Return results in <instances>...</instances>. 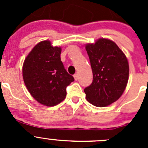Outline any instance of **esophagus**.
Listing matches in <instances>:
<instances>
[{"instance_id":"obj_1","label":"esophagus","mask_w":148,"mask_h":148,"mask_svg":"<svg viewBox=\"0 0 148 148\" xmlns=\"http://www.w3.org/2000/svg\"><path fill=\"white\" fill-rule=\"evenodd\" d=\"M73 76H74V78H75V81L78 80V74H77V73H76V74H75V75H73Z\"/></svg>"}]
</instances>
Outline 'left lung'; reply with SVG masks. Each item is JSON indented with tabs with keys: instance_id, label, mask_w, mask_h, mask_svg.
<instances>
[{
	"instance_id": "1",
	"label": "left lung",
	"mask_w": 148,
	"mask_h": 148,
	"mask_svg": "<svg viewBox=\"0 0 148 148\" xmlns=\"http://www.w3.org/2000/svg\"><path fill=\"white\" fill-rule=\"evenodd\" d=\"M92 82L84 89L90 104L102 108L118 100L126 88L129 65L125 55L113 41L100 38L86 45Z\"/></svg>"
}]
</instances>
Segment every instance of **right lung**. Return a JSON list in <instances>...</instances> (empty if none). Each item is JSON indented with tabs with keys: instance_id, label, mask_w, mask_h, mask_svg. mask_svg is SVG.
<instances>
[{
	"instance_id": "add662e5",
	"label": "right lung",
	"mask_w": 148,
	"mask_h": 148,
	"mask_svg": "<svg viewBox=\"0 0 148 148\" xmlns=\"http://www.w3.org/2000/svg\"><path fill=\"white\" fill-rule=\"evenodd\" d=\"M61 48L50 41L38 43L26 58L23 78L32 97L40 104L55 106L66 95V88L74 78L65 70L61 60Z\"/></svg>"
}]
</instances>
